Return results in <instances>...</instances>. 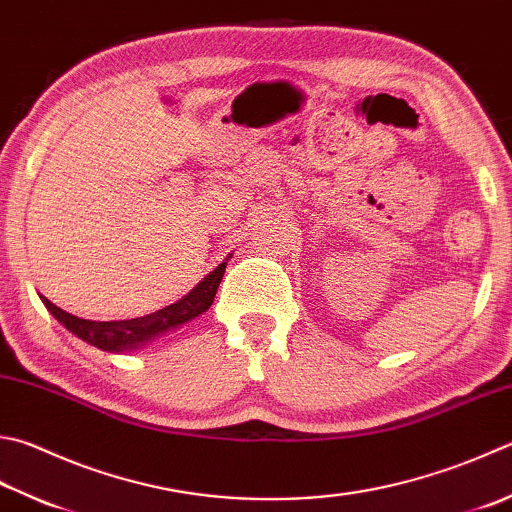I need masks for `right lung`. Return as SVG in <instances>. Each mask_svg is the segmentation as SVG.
<instances>
[{
  "mask_svg": "<svg viewBox=\"0 0 512 512\" xmlns=\"http://www.w3.org/2000/svg\"><path fill=\"white\" fill-rule=\"evenodd\" d=\"M227 263L218 265L214 272H211L205 281L198 283V287L191 289V292L180 298L178 303H173L165 310H158L140 318H127V321H86V318L73 316L69 312L60 310V307L53 305L46 296H40L46 310L51 312L57 321H60L66 330L73 332L77 339L91 343L98 347V350L106 352H122V350H133L142 343H147L153 336H158L167 330H173L182 323L191 321V318L200 316L207 312L211 303H214V296L218 292V285L223 281Z\"/></svg>",
  "mask_w": 512,
  "mask_h": 512,
  "instance_id": "right-lung-1",
  "label": "right lung"
}]
</instances>
